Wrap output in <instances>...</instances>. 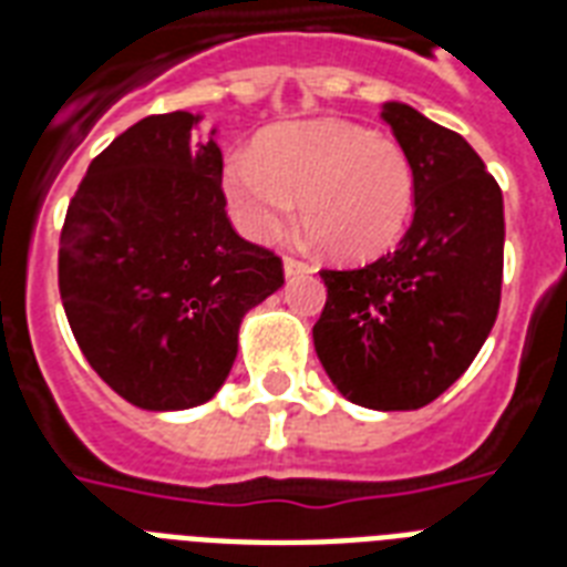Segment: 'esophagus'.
<instances>
[{
	"label": "esophagus",
	"instance_id": "esophagus-1",
	"mask_svg": "<svg viewBox=\"0 0 567 567\" xmlns=\"http://www.w3.org/2000/svg\"><path fill=\"white\" fill-rule=\"evenodd\" d=\"M282 267H285V276H306V274H315V267L306 265V261H297V258H291V256H285Z\"/></svg>",
	"mask_w": 567,
	"mask_h": 567
}]
</instances>
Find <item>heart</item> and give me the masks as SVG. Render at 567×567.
Masks as SVG:
<instances>
[{
  "label": "heart",
  "instance_id": "heart-1",
  "mask_svg": "<svg viewBox=\"0 0 567 567\" xmlns=\"http://www.w3.org/2000/svg\"><path fill=\"white\" fill-rule=\"evenodd\" d=\"M223 194L247 238L274 240L300 199L311 238L336 258L362 261L409 226L414 171L394 137L344 120H300L267 128L252 155H229Z\"/></svg>",
  "mask_w": 567,
  "mask_h": 567
}]
</instances>
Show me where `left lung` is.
Instances as JSON below:
<instances>
[{
    "label": "left lung",
    "instance_id": "left-lung-1",
    "mask_svg": "<svg viewBox=\"0 0 567 567\" xmlns=\"http://www.w3.org/2000/svg\"><path fill=\"white\" fill-rule=\"evenodd\" d=\"M382 120L412 162V223L371 265L320 270L327 306L311 336L350 403L409 412L467 371L497 320L503 194L462 135L405 102H385Z\"/></svg>",
    "mask_w": 567,
    "mask_h": 567
}]
</instances>
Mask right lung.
Instances as JSON below:
<instances>
[{
	"label": "right lung",
	"mask_w": 567,
	"mask_h": 567,
	"mask_svg": "<svg viewBox=\"0 0 567 567\" xmlns=\"http://www.w3.org/2000/svg\"><path fill=\"white\" fill-rule=\"evenodd\" d=\"M153 114L114 137L66 208L58 288L84 359L146 412L212 400L240 320L285 282L282 258L231 229L217 128Z\"/></svg>",
	"instance_id": "right-lung-1"
}]
</instances>
